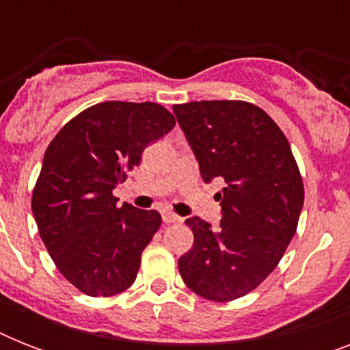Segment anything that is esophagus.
I'll return each instance as SVG.
<instances>
[{
	"mask_svg": "<svg viewBox=\"0 0 350 350\" xmlns=\"http://www.w3.org/2000/svg\"><path fill=\"white\" fill-rule=\"evenodd\" d=\"M163 221L165 224H178V221H181V218L174 213H163Z\"/></svg>",
	"mask_w": 350,
	"mask_h": 350,
	"instance_id": "obj_1",
	"label": "esophagus"
}]
</instances>
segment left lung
I'll use <instances>...</instances> for the list:
<instances>
[{"label": "left lung", "instance_id": "obj_1", "mask_svg": "<svg viewBox=\"0 0 350 350\" xmlns=\"http://www.w3.org/2000/svg\"><path fill=\"white\" fill-rule=\"evenodd\" d=\"M205 181L221 178V224L185 219L194 245L178 261L192 293L232 301L254 291L285 254L304 207V180L287 137L263 109L241 100L174 105Z\"/></svg>", "mask_w": 350, "mask_h": 350}]
</instances>
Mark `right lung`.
<instances>
[{
  "instance_id": "right-lung-1",
  "label": "right lung",
  "mask_w": 350,
  "mask_h": 350,
  "mask_svg": "<svg viewBox=\"0 0 350 350\" xmlns=\"http://www.w3.org/2000/svg\"><path fill=\"white\" fill-rule=\"evenodd\" d=\"M174 125L158 103L103 101L65 123L46 147L32 213L57 271L87 296H114L136 280L161 216L118 207L112 189Z\"/></svg>"
}]
</instances>
